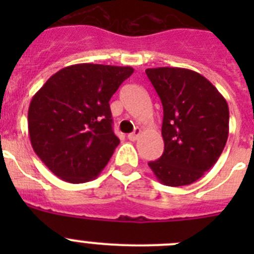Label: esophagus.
Wrapping results in <instances>:
<instances>
[{
	"label": "esophagus",
	"mask_w": 254,
	"mask_h": 254,
	"mask_svg": "<svg viewBox=\"0 0 254 254\" xmlns=\"http://www.w3.org/2000/svg\"><path fill=\"white\" fill-rule=\"evenodd\" d=\"M140 134H141V129L140 128H136L133 132H132V133L128 134V140L136 141L138 138V136H140Z\"/></svg>",
	"instance_id": "1"
}]
</instances>
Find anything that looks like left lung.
I'll return each mask as SVG.
<instances>
[{"mask_svg":"<svg viewBox=\"0 0 254 254\" xmlns=\"http://www.w3.org/2000/svg\"><path fill=\"white\" fill-rule=\"evenodd\" d=\"M163 104L164 152L149 167L163 185L187 186L214 167L229 134V107L207 78L179 67L147 68Z\"/></svg>","mask_w":254,"mask_h":254,"instance_id":"8db88e82","label":"left lung"}]
</instances>
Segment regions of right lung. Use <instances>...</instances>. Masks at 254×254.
I'll list each match as a JSON object with an SVG mask.
<instances>
[{"label":"right lung","instance_id":"1","mask_svg":"<svg viewBox=\"0 0 254 254\" xmlns=\"http://www.w3.org/2000/svg\"><path fill=\"white\" fill-rule=\"evenodd\" d=\"M132 73L129 66L72 64L51 76L33 96L31 146L55 176L85 183L104 169L120 143L109 100Z\"/></svg>","mask_w":254,"mask_h":254}]
</instances>
